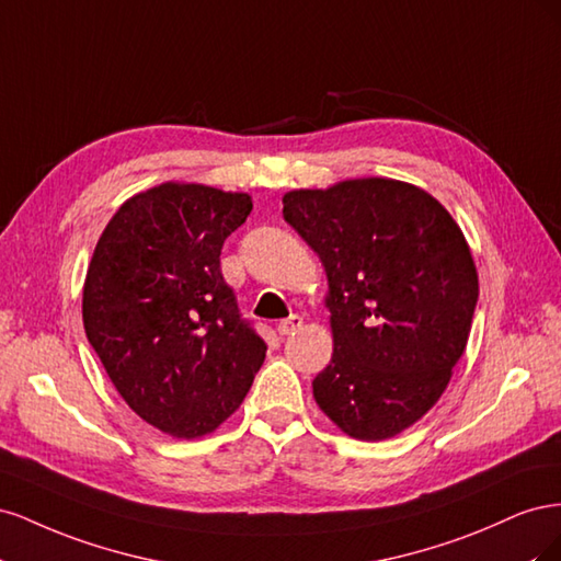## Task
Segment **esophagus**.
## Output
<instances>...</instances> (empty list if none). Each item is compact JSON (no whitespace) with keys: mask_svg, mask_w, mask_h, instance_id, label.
<instances>
[{"mask_svg":"<svg viewBox=\"0 0 561 561\" xmlns=\"http://www.w3.org/2000/svg\"><path fill=\"white\" fill-rule=\"evenodd\" d=\"M301 322H304V320H301V316L293 313L290 318H285V320H280V322H278V328H276V330H278V334H280V336H287V334H295V332H297V330L301 328Z\"/></svg>","mask_w":561,"mask_h":561,"instance_id":"1","label":"esophagus"}]
</instances>
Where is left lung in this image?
<instances>
[{
    "label": "left lung",
    "mask_w": 561,
    "mask_h": 561,
    "mask_svg": "<svg viewBox=\"0 0 561 561\" xmlns=\"http://www.w3.org/2000/svg\"><path fill=\"white\" fill-rule=\"evenodd\" d=\"M283 217L325 266L334 336L313 398L346 435L386 439L445 393L478 304L454 217L414 184L367 178L283 196Z\"/></svg>",
    "instance_id": "obj_1"
}]
</instances>
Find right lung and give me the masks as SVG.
Wrapping results in <instances>:
<instances>
[{"label": "right lung", "mask_w": 561, "mask_h": 561, "mask_svg": "<svg viewBox=\"0 0 561 561\" xmlns=\"http://www.w3.org/2000/svg\"><path fill=\"white\" fill-rule=\"evenodd\" d=\"M250 210L248 194L165 182L114 213L89 264V342L130 410L173 437L213 433L264 363L219 268Z\"/></svg>", "instance_id": "right-lung-1"}]
</instances>
